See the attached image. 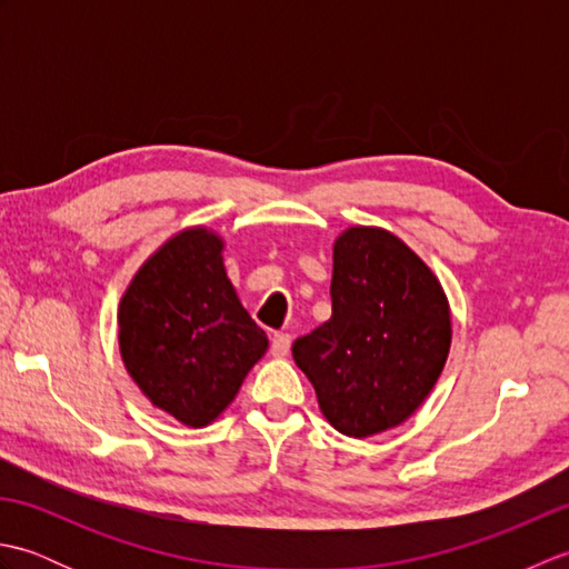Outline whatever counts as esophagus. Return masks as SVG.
Instances as JSON below:
<instances>
[{
	"mask_svg": "<svg viewBox=\"0 0 569 569\" xmlns=\"http://www.w3.org/2000/svg\"><path fill=\"white\" fill-rule=\"evenodd\" d=\"M288 352H291V335L276 332V335L271 337V355L281 359V357H286Z\"/></svg>",
	"mask_w": 569,
	"mask_h": 569,
	"instance_id": "1",
	"label": "esophagus"
}]
</instances>
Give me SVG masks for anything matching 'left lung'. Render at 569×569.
Instances as JSON below:
<instances>
[{"label": "left lung", "instance_id": "obj_1", "mask_svg": "<svg viewBox=\"0 0 569 569\" xmlns=\"http://www.w3.org/2000/svg\"><path fill=\"white\" fill-rule=\"evenodd\" d=\"M332 318L293 342L322 416L349 438L401 426L450 355L447 296L426 261L379 227H349L332 249Z\"/></svg>", "mask_w": 569, "mask_h": 569}]
</instances>
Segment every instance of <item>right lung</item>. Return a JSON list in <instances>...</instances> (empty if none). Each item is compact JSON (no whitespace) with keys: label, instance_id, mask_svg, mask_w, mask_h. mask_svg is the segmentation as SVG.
I'll return each instance as SVG.
<instances>
[{"label":"right lung","instance_id":"1","mask_svg":"<svg viewBox=\"0 0 569 569\" xmlns=\"http://www.w3.org/2000/svg\"><path fill=\"white\" fill-rule=\"evenodd\" d=\"M222 249L212 229H183L143 261L117 312L129 377L190 428L210 426L269 349L227 278Z\"/></svg>","mask_w":569,"mask_h":569}]
</instances>
